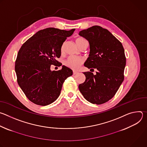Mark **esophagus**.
Instances as JSON below:
<instances>
[{"label": "esophagus", "mask_w": 147, "mask_h": 147, "mask_svg": "<svg viewBox=\"0 0 147 147\" xmlns=\"http://www.w3.org/2000/svg\"><path fill=\"white\" fill-rule=\"evenodd\" d=\"M78 72H77V71H73V74H74V75L77 74H78Z\"/></svg>", "instance_id": "esophagus-1"}]
</instances>
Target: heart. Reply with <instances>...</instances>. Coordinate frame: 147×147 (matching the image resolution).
<instances>
[{
  "label": "heart",
  "mask_w": 147,
  "mask_h": 147,
  "mask_svg": "<svg viewBox=\"0 0 147 147\" xmlns=\"http://www.w3.org/2000/svg\"><path fill=\"white\" fill-rule=\"evenodd\" d=\"M86 39L82 37H78L76 39V43L78 47L84 40ZM63 50V47L61 48V52ZM84 63V59L77 56H70L65 62V65L73 70L78 69Z\"/></svg>",
  "instance_id": "heart-1"
}]
</instances>
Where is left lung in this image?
Masks as SVG:
<instances>
[{"label": "left lung", "mask_w": 147, "mask_h": 147, "mask_svg": "<svg viewBox=\"0 0 147 147\" xmlns=\"http://www.w3.org/2000/svg\"><path fill=\"white\" fill-rule=\"evenodd\" d=\"M88 40L90 52L84 66L96 69V75L83 73L86 81L78 86L88 102L100 105L111 99L124 80L126 58L120 42L108 30L94 26L79 32Z\"/></svg>", "instance_id": "1"}]
</instances>
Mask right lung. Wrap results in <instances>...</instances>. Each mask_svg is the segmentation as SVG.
Returning <instances> with one entry per match:
<instances>
[{
  "label": "right lung",
  "instance_id": "right-lung-1",
  "mask_svg": "<svg viewBox=\"0 0 147 147\" xmlns=\"http://www.w3.org/2000/svg\"><path fill=\"white\" fill-rule=\"evenodd\" d=\"M75 29L69 31L47 28L38 31L20 49L15 63L17 81L27 98L40 106L55 101L60 95L65 80L73 74L66 66L51 71V66H60L57 60L61 48L67 37Z\"/></svg>",
  "mask_w": 147,
  "mask_h": 147
}]
</instances>
